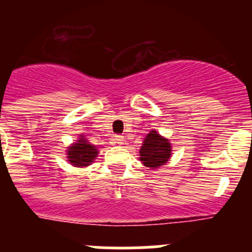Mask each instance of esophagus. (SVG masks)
<instances>
[{
    "mask_svg": "<svg viewBox=\"0 0 252 252\" xmlns=\"http://www.w3.org/2000/svg\"><path fill=\"white\" fill-rule=\"evenodd\" d=\"M115 141L116 144H119V145H122L125 142V137L121 136V135H116L115 136Z\"/></svg>",
    "mask_w": 252,
    "mask_h": 252,
    "instance_id": "34e87169",
    "label": "esophagus"
}]
</instances>
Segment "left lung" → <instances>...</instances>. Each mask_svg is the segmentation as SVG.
I'll list each match as a JSON object with an SVG mask.
<instances>
[{
  "instance_id": "left-lung-1",
  "label": "left lung",
  "mask_w": 252,
  "mask_h": 252,
  "mask_svg": "<svg viewBox=\"0 0 252 252\" xmlns=\"http://www.w3.org/2000/svg\"><path fill=\"white\" fill-rule=\"evenodd\" d=\"M170 153L171 148L168 140L160 136L157 131H150L140 149V160L145 166L157 169L168 161Z\"/></svg>"
}]
</instances>
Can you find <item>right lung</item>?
<instances>
[{
    "label": "right lung",
    "instance_id": "obj_1",
    "mask_svg": "<svg viewBox=\"0 0 252 252\" xmlns=\"http://www.w3.org/2000/svg\"><path fill=\"white\" fill-rule=\"evenodd\" d=\"M97 154H98L97 149L82 137L81 140H78L77 144L69 148L68 159L72 165L81 168V166L90 165L93 159L97 157Z\"/></svg>",
    "mask_w": 252,
    "mask_h": 252
}]
</instances>
